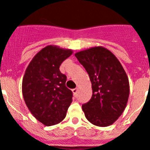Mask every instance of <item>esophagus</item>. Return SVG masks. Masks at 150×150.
Instances as JSON below:
<instances>
[{
  "label": "esophagus",
  "instance_id": "34e87169",
  "mask_svg": "<svg viewBox=\"0 0 150 150\" xmlns=\"http://www.w3.org/2000/svg\"><path fill=\"white\" fill-rule=\"evenodd\" d=\"M78 88H75V89H72V92H73V94L75 95V96H76L77 95V92H78Z\"/></svg>",
  "mask_w": 150,
  "mask_h": 150
}]
</instances>
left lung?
Masks as SVG:
<instances>
[{"mask_svg":"<svg viewBox=\"0 0 150 150\" xmlns=\"http://www.w3.org/2000/svg\"><path fill=\"white\" fill-rule=\"evenodd\" d=\"M75 55L92 83V98L82 105L86 119L96 126L108 127L127 106L129 95L127 74L115 56L103 47H92Z\"/></svg>","mask_w":150,"mask_h":150,"instance_id":"1","label":"left lung"}]
</instances>
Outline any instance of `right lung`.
Wrapping results in <instances>:
<instances>
[{
    "mask_svg": "<svg viewBox=\"0 0 150 150\" xmlns=\"http://www.w3.org/2000/svg\"><path fill=\"white\" fill-rule=\"evenodd\" d=\"M72 54L70 50L47 46L35 54L25 72L24 101L33 116L46 126L62 121L72 101V92L66 86L67 76L59 69Z\"/></svg>",
    "mask_w": 150,
    "mask_h": 150,
    "instance_id": "add662e5",
    "label": "right lung"
}]
</instances>
